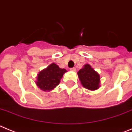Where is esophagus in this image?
I'll return each mask as SVG.
<instances>
[{"instance_id":"1","label":"esophagus","mask_w":132,"mask_h":132,"mask_svg":"<svg viewBox=\"0 0 132 132\" xmlns=\"http://www.w3.org/2000/svg\"><path fill=\"white\" fill-rule=\"evenodd\" d=\"M70 70L73 71V72H76V68H70Z\"/></svg>"}]
</instances>
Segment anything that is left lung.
Here are the masks:
<instances>
[{
	"instance_id": "1",
	"label": "left lung",
	"mask_w": 132,
	"mask_h": 132,
	"mask_svg": "<svg viewBox=\"0 0 132 132\" xmlns=\"http://www.w3.org/2000/svg\"><path fill=\"white\" fill-rule=\"evenodd\" d=\"M81 83L85 88L89 90H95L99 87L100 76L93 70L91 66L85 64L78 72Z\"/></svg>"
}]
</instances>
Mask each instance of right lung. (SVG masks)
Returning a JSON list of instances; mask_svg holds the SVG:
<instances>
[{
    "mask_svg": "<svg viewBox=\"0 0 132 132\" xmlns=\"http://www.w3.org/2000/svg\"><path fill=\"white\" fill-rule=\"evenodd\" d=\"M66 72V70L60 68L56 64H51L38 74L37 85L43 91H51L59 85Z\"/></svg>",
    "mask_w": 132,
    "mask_h": 132,
    "instance_id": "add662e5",
    "label": "right lung"
}]
</instances>
